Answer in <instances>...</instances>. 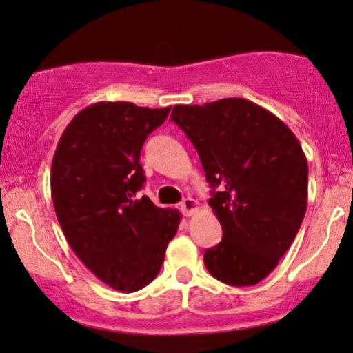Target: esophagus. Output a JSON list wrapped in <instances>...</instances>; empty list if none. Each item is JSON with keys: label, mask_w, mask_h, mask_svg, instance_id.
I'll return each instance as SVG.
<instances>
[{"label": "esophagus", "mask_w": 353, "mask_h": 353, "mask_svg": "<svg viewBox=\"0 0 353 353\" xmlns=\"http://www.w3.org/2000/svg\"><path fill=\"white\" fill-rule=\"evenodd\" d=\"M199 209V202L194 201V199H184V201L181 202V212L185 215V217H189V215H192L195 210Z\"/></svg>", "instance_id": "obj_1"}]
</instances>
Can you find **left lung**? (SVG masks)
Instances as JSON below:
<instances>
[{
	"label": "left lung",
	"mask_w": 353,
	"mask_h": 353,
	"mask_svg": "<svg viewBox=\"0 0 353 353\" xmlns=\"http://www.w3.org/2000/svg\"><path fill=\"white\" fill-rule=\"evenodd\" d=\"M171 120L199 152L222 225L207 248L209 273L230 286H253L294 241L307 207V159L294 133L245 99L176 105Z\"/></svg>",
	"instance_id": "1"
}]
</instances>
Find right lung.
<instances>
[{
  "instance_id": "right-lung-1",
  "label": "right lung",
  "mask_w": 353,
  "mask_h": 353,
  "mask_svg": "<svg viewBox=\"0 0 353 353\" xmlns=\"http://www.w3.org/2000/svg\"><path fill=\"white\" fill-rule=\"evenodd\" d=\"M169 112L99 101L72 118L54 152L50 194L63 235L80 261L117 291L150 284L179 228V210L138 197L146 181L143 144Z\"/></svg>"
}]
</instances>
